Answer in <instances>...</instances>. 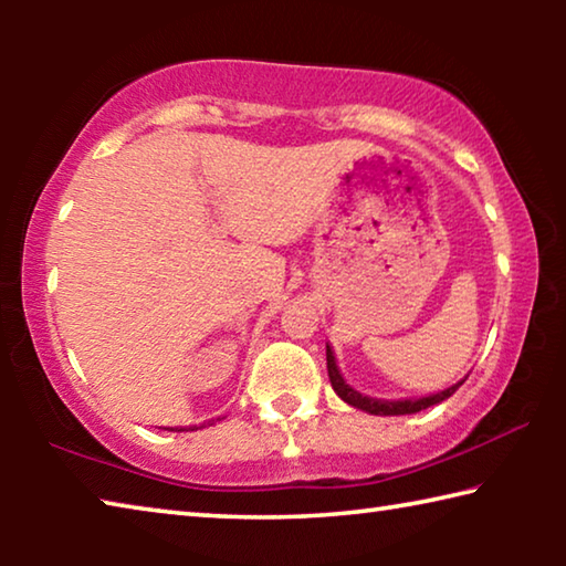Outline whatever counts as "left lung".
<instances>
[{
    "label": "left lung",
    "mask_w": 566,
    "mask_h": 566,
    "mask_svg": "<svg viewBox=\"0 0 566 566\" xmlns=\"http://www.w3.org/2000/svg\"><path fill=\"white\" fill-rule=\"evenodd\" d=\"M327 371H329V381H332V389L337 391V395L352 405L354 409H361L367 411V415H377V417H399V415H417V411L427 409V407H434L439 401H444L454 395V391L464 385V379H459L457 385L447 387L442 391H437V395H427V397H415V399H375V397H364L359 395L357 389L349 387L347 381H344L342 371L337 367V359H334V352L327 344Z\"/></svg>",
    "instance_id": "obj_1"
}]
</instances>
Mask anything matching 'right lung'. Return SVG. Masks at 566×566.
Masks as SVG:
<instances>
[{
	"instance_id": "right-lung-1",
	"label": "right lung",
	"mask_w": 566,
	"mask_h": 566,
	"mask_svg": "<svg viewBox=\"0 0 566 566\" xmlns=\"http://www.w3.org/2000/svg\"><path fill=\"white\" fill-rule=\"evenodd\" d=\"M205 427V424H202ZM195 429H199V427H189V432H195ZM177 432H185V429H177Z\"/></svg>"
}]
</instances>
